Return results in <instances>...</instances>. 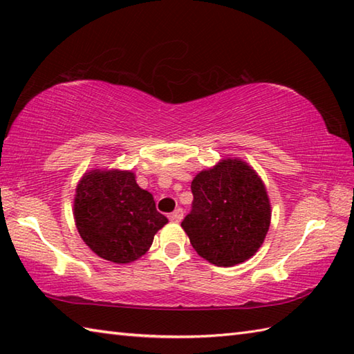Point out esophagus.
Listing matches in <instances>:
<instances>
[{
    "label": "esophagus",
    "instance_id": "esophagus-1",
    "mask_svg": "<svg viewBox=\"0 0 354 354\" xmlns=\"http://www.w3.org/2000/svg\"><path fill=\"white\" fill-rule=\"evenodd\" d=\"M183 217H184L183 209H181V208H178V209H175V212H173V213H170L169 219H170L171 222H181V221H183Z\"/></svg>",
    "mask_w": 354,
    "mask_h": 354
}]
</instances>
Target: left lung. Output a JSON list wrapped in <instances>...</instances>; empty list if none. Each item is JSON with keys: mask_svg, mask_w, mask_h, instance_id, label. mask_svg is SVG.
<instances>
[{"mask_svg": "<svg viewBox=\"0 0 354 354\" xmlns=\"http://www.w3.org/2000/svg\"><path fill=\"white\" fill-rule=\"evenodd\" d=\"M193 208L181 227L202 259L230 268L260 250L270 225L265 183L240 158H223L192 181Z\"/></svg>", "mask_w": 354, "mask_h": 354, "instance_id": "left-lung-1", "label": "left lung"}]
</instances>
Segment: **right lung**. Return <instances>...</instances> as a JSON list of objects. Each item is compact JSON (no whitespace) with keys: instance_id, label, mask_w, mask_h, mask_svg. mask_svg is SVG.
Listing matches in <instances>:
<instances>
[{"instance_id":"add662e5","label":"right lung","mask_w":354,"mask_h":354,"mask_svg":"<svg viewBox=\"0 0 354 354\" xmlns=\"http://www.w3.org/2000/svg\"><path fill=\"white\" fill-rule=\"evenodd\" d=\"M74 222L85 245L99 257L126 265L142 257L169 219L156 212L152 193L132 170H88L74 194Z\"/></svg>"}]
</instances>
